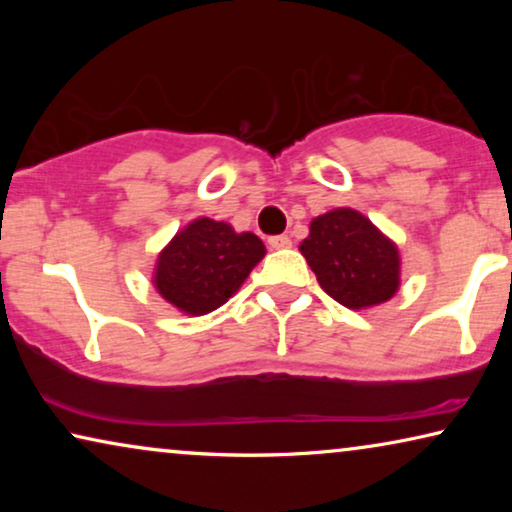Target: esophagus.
I'll list each match as a JSON object with an SVG mask.
<instances>
[{"instance_id":"esophagus-1","label":"esophagus","mask_w":512,"mask_h":512,"mask_svg":"<svg viewBox=\"0 0 512 512\" xmlns=\"http://www.w3.org/2000/svg\"><path fill=\"white\" fill-rule=\"evenodd\" d=\"M268 244L272 249H286V247H291V240H289V235H272Z\"/></svg>"}]
</instances>
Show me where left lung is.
<instances>
[{"label": "left lung", "mask_w": 512, "mask_h": 512, "mask_svg": "<svg viewBox=\"0 0 512 512\" xmlns=\"http://www.w3.org/2000/svg\"><path fill=\"white\" fill-rule=\"evenodd\" d=\"M300 251L321 289L349 310L387 303L401 284L396 244L356 209L340 207L312 219Z\"/></svg>", "instance_id": "obj_1"}]
</instances>
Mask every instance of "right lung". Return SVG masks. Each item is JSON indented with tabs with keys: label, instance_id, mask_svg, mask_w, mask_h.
Instances as JSON below:
<instances>
[{
	"label": "right lung",
	"instance_id": "1",
	"mask_svg": "<svg viewBox=\"0 0 512 512\" xmlns=\"http://www.w3.org/2000/svg\"><path fill=\"white\" fill-rule=\"evenodd\" d=\"M263 256L265 244L254 233L202 216L160 251L153 286L177 310L200 317L226 303Z\"/></svg>",
	"mask_w": 512,
	"mask_h": 512
}]
</instances>
